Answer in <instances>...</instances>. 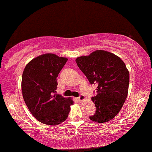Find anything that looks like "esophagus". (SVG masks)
Returning a JSON list of instances; mask_svg holds the SVG:
<instances>
[{"label":"esophagus","mask_w":152,"mask_h":152,"mask_svg":"<svg viewBox=\"0 0 152 152\" xmlns=\"http://www.w3.org/2000/svg\"><path fill=\"white\" fill-rule=\"evenodd\" d=\"M86 98L85 97V96H84V95H83V94H80V96H79V97H78V99L80 101H83V100H84V99H85Z\"/></svg>","instance_id":"34e87169"}]
</instances>
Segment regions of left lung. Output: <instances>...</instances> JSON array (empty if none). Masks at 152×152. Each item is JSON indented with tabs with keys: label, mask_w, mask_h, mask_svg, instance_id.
<instances>
[{
	"label": "left lung",
	"mask_w": 152,
	"mask_h": 152,
	"mask_svg": "<svg viewBox=\"0 0 152 152\" xmlns=\"http://www.w3.org/2000/svg\"><path fill=\"white\" fill-rule=\"evenodd\" d=\"M79 68L91 84H96L92 101L96 111L89 119L97 123L111 120L121 109L128 96L130 74L125 63L109 52L96 50L76 59Z\"/></svg>",
	"instance_id": "obj_1"
}]
</instances>
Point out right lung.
Segmentation results:
<instances>
[{"label":"right lung","instance_id":"add662e5","mask_svg":"<svg viewBox=\"0 0 152 152\" xmlns=\"http://www.w3.org/2000/svg\"><path fill=\"white\" fill-rule=\"evenodd\" d=\"M67 61L54 54H45L31 60L22 74L24 100L35 119L49 126L58 125L68 117L74 102L56 94V78Z\"/></svg>","mask_w":152,"mask_h":152}]
</instances>
